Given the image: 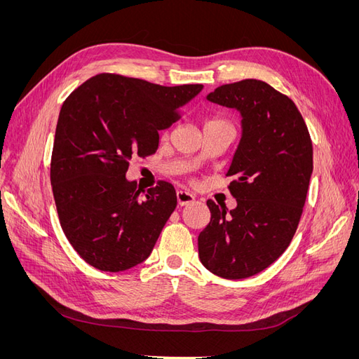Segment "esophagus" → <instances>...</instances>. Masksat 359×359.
Returning a JSON list of instances; mask_svg holds the SVG:
<instances>
[{"label": "esophagus", "mask_w": 359, "mask_h": 359, "mask_svg": "<svg viewBox=\"0 0 359 359\" xmlns=\"http://www.w3.org/2000/svg\"><path fill=\"white\" fill-rule=\"evenodd\" d=\"M193 201H194V196H193L191 193H189V191H184V190L177 191V202H178V205H180V206L190 205Z\"/></svg>", "instance_id": "1"}]
</instances>
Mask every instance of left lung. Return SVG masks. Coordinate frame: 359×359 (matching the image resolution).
Instances as JSON below:
<instances>
[{
	"label": "left lung",
	"instance_id": "1",
	"mask_svg": "<svg viewBox=\"0 0 359 359\" xmlns=\"http://www.w3.org/2000/svg\"><path fill=\"white\" fill-rule=\"evenodd\" d=\"M206 100L243 116V137L227 177L236 208L206 202L199 233L202 265L227 280L252 277L285 253L301 219L313 172V145L304 118L287 95L266 82L222 85Z\"/></svg>",
	"mask_w": 359,
	"mask_h": 359
}]
</instances>
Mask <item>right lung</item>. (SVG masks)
<instances>
[{
    "instance_id": "1",
    "label": "right lung",
    "mask_w": 359,
    "mask_h": 359,
    "mask_svg": "<svg viewBox=\"0 0 359 359\" xmlns=\"http://www.w3.org/2000/svg\"><path fill=\"white\" fill-rule=\"evenodd\" d=\"M201 83L161 86L102 73L78 86L62 103L50 158V184L60 224L86 264L119 273L153 252L177 206L172 184L139 198L127 181L130 160L158 148V130L180 119V109Z\"/></svg>"
}]
</instances>
